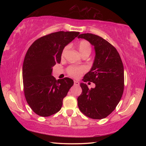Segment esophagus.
<instances>
[{
  "label": "esophagus",
  "mask_w": 146,
  "mask_h": 146,
  "mask_svg": "<svg viewBox=\"0 0 146 146\" xmlns=\"http://www.w3.org/2000/svg\"><path fill=\"white\" fill-rule=\"evenodd\" d=\"M74 85H79V82L76 80H74Z\"/></svg>",
  "instance_id": "34e87169"
}]
</instances>
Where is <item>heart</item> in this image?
Returning <instances> with one entry per match:
<instances>
[{"instance_id":"heart-1","label":"heart","mask_w":146,"mask_h":146,"mask_svg":"<svg viewBox=\"0 0 146 146\" xmlns=\"http://www.w3.org/2000/svg\"><path fill=\"white\" fill-rule=\"evenodd\" d=\"M67 49V47H65L63 49L61 54L62 56H63L64 55ZM78 49L80 54L83 56L85 54H90L92 51V47L88 41H85V40H83V41H81L78 43ZM84 71L85 68L83 67L69 66L67 69V73H68V75L73 77H75V78H78L83 73H84Z\"/></svg>"}]
</instances>
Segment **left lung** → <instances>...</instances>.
Listing matches in <instances>:
<instances>
[{"label": "left lung", "instance_id": "left-lung-1", "mask_svg": "<svg viewBox=\"0 0 146 146\" xmlns=\"http://www.w3.org/2000/svg\"><path fill=\"white\" fill-rule=\"evenodd\" d=\"M78 38L87 40L95 51L93 66L83 80L94 83L95 87L89 89L86 83H80L82 93L77 99L78 106L91 119H104L115 110L122 98L124 88L122 61L115 48L101 37L85 33Z\"/></svg>", "mask_w": 146, "mask_h": 146}]
</instances>
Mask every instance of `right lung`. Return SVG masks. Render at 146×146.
I'll return each mask as SVG.
<instances>
[{
    "mask_svg": "<svg viewBox=\"0 0 146 146\" xmlns=\"http://www.w3.org/2000/svg\"><path fill=\"white\" fill-rule=\"evenodd\" d=\"M79 32L58 31L42 36L27 50L23 66L24 95L35 113L49 117L61 108L63 100L73 80H56L52 76V67L60 63L65 46L79 35Z\"/></svg>",
    "mask_w": 146,
    "mask_h": 146,
    "instance_id": "1",
    "label": "right lung"
}]
</instances>
